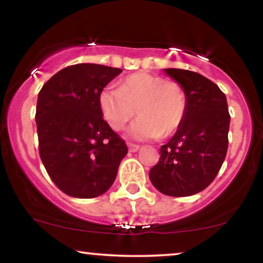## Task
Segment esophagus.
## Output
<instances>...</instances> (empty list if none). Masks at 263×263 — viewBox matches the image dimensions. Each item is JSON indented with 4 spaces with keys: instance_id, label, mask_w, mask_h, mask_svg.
<instances>
[{
    "instance_id": "34e87169",
    "label": "esophagus",
    "mask_w": 263,
    "mask_h": 263,
    "mask_svg": "<svg viewBox=\"0 0 263 263\" xmlns=\"http://www.w3.org/2000/svg\"><path fill=\"white\" fill-rule=\"evenodd\" d=\"M128 148H129V151H130V152H138V151L140 149V146L135 145V143L129 142L128 143Z\"/></svg>"
}]
</instances>
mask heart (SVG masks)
<instances>
[{
    "label": "heart",
    "mask_w": 263,
    "mask_h": 263,
    "mask_svg": "<svg viewBox=\"0 0 263 263\" xmlns=\"http://www.w3.org/2000/svg\"><path fill=\"white\" fill-rule=\"evenodd\" d=\"M104 120L122 130L138 112L130 135L139 140L166 139L181 128L186 115V95L177 81L139 71L122 81L121 87L107 86L99 93Z\"/></svg>",
    "instance_id": "heart-1"
}]
</instances>
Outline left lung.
<instances>
[{
  "instance_id": "8db88e82",
  "label": "left lung",
  "mask_w": 263,
  "mask_h": 263,
  "mask_svg": "<svg viewBox=\"0 0 263 263\" xmlns=\"http://www.w3.org/2000/svg\"><path fill=\"white\" fill-rule=\"evenodd\" d=\"M186 95V115L181 128L160 147L159 161L149 179L168 196H190L206 189L224 163L229 146L230 114L220 88L192 70L168 68Z\"/></svg>"
}]
</instances>
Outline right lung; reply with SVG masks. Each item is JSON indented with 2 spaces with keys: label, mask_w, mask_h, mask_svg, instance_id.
<instances>
[{
  "label": "right lung",
  "mask_w": 263,
  "mask_h": 263,
  "mask_svg": "<svg viewBox=\"0 0 263 263\" xmlns=\"http://www.w3.org/2000/svg\"><path fill=\"white\" fill-rule=\"evenodd\" d=\"M122 71L95 63L63 68L43 85L35 122L39 156L57 188L78 199L112 185L125 141L104 121L99 93Z\"/></svg>",
  "instance_id": "1"
}]
</instances>
